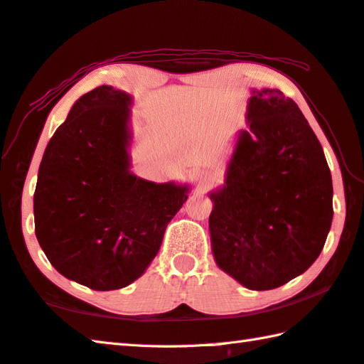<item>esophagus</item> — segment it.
<instances>
[{"label":"esophagus","instance_id":"34e87169","mask_svg":"<svg viewBox=\"0 0 364 364\" xmlns=\"http://www.w3.org/2000/svg\"><path fill=\"white\" fill-rule=\"evenodd\" d=\"M194 180L197 181L198 186H206V184L211 183L213 176L208 172H205V170H198V172H196L194 175Z\"/></svg>","mask_w":364,"mask_h":364}]
</instances>
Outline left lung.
I'll return each instance as SVG.
<instances>
[{"instance_id":"left-lung-1","label":"left lung","mask_w":364,"mask_h":364,"mask_svg":"<svg viewBox=\"0 0 364 364\" xmlns=\"http://www.w3.org/2000/svg\"><path fill=\"white\" fill-rule=\"evenodd\" d=\"M224 186L211 192V249L220 269L251 290L303 274L323 249L333 183L322 145L279 90L254 91Z\"/></svg>"}]
</instances>
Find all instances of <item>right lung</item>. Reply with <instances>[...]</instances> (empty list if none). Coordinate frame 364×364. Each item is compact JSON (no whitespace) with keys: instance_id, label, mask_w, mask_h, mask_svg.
Returning a JSON list of instances; mask_svg holds the SVG:
<instances>
[{"instance_id":"add662e5","label":"right lung","mask_w":364,"mask_h":364,"mask_svg":"<svg viewBox=\"0 0 364 364\" xmlns=\"http://www.w3.org/2000/svg\"><path fill=\"white\" fill-rule=\"evenodd\" d=\"M129 95L97 87L73 105L42 156L34 230L55 269L92 290L145 273L189 186L135 176L127 148Z\"/></svg>"}]
</instances>
